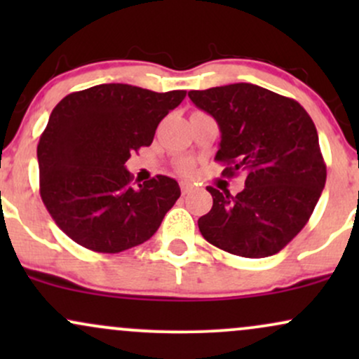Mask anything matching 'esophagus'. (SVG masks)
Returning a JSON list of instances; mask_svg holds the SVG:
<instances>
[{"mask_svg":"<svg viewBox=\"0 0 359 359\" xmlns=\"http://www.w3.org/2000/svg\"><path fill=\"white\" fill-rule=\"evenodd\" d=\"M180 191H182V194L185 196V194H189L192 191V184L189 182H180Z\"/></svg>","mask_w":359,"mask_h":359,"instance_id":"obj_1","label":"esophagus"}]
</instances>
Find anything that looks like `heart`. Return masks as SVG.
Here are the masks:
<instances>
[{
	"label": "heart",
	"instance_id": "obj_1",
	"mask_svg": "<svg viewBox=\"0 0 359 359\" xmlns=\"http://www.w3.org/2000/svg\"><path fill=\"white\" fill-rule=\"evenodd\" d=\"M184 168H185V170H189V167H187V165H185V167H184Z\"/></svg>",
	"mask_w": 359,
	"mask_h": 359
}]
</instances>
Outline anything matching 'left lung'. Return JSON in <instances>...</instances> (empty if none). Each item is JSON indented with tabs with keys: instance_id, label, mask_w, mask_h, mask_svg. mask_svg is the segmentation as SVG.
I'll return each instance as SVG.
<instances>
[{
	"instance_id": "left-lung-1",
	"label": "left lung",
	"mask_w": 359,
	"mask_h": 359,
	"mask_svg": "<svg viewBox=\"0 0 359 359\" xmlns=\"http://www.w3.org/2000/svg\"><path fill=\"white\" fill-rule=\"evenodd\" d=\"M189 97L219 125L222 177L246 175L236 196L208 187L212 208L197 221L201 234L238 257L278 253L307 224L325 184L314 121L295 100L248 82Z\"/></svg>"
}]
</instances>
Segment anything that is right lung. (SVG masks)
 Here are the masks:
<instances>
[{"label": "right lung", "mask_w": 359, "mask_h": 359, "mask_svg": "<svg viewBox=\"0 0 359 359\" xmlns=\"http://www.w3.org/2000/svg\"><path fill=\"white\" fill-rule=\"evenodd\" d=\"M185 90L100 84L65 96L36 147L40 196L71 240L97 253H119L154 236L180 197L177 180L156 175L133 187L125 163L151 145L158 123Z\"/></svg>", "instance_id": "1"}]
</instances>
